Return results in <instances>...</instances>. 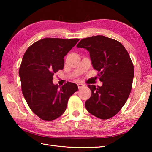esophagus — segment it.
I'll use <instances>...</instances> for the list:
<instances>
[{"instance_id":"1","label":"esophagus","mask_w":152,"mask_h":152,"mask_svg":"<svg viewBox=\"0 0 152 152\" xmlns=\"http://www.w3.org/2000/svg\"><path fill=\"white\" fill-rule=\"evenodd\" d=\"M84 86H85V85L82 84V83H78V87L79 89H81V88H83V87Z\"/></svg>"}]
</instances>
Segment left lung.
<instances>
[{
	"mask_svg": "<svg viewBox=\"0 0 152 152\" xmlns=\"http://www.w3.org/2000/svg\"><path fill=\"white\" fill-rule=\"evenodd\" d=\"M77 48L88 50L93 67L101 87L88 85L91 96L86 108L90 114L101 119L114 117L125 104L130 95L134 77V66L125 47L112 38L102 35L83 38Z\"/></svg>",
	"mask_w": 152,
	"mask_h": 152,
	"instance_id": "left-lung-1",
	"label": "left lung"
}]
</instances>
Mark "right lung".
Returning a JSON list of instances; mask_svg holds the SVG:
<instances>
[{"instance_id":"right-lung-1","label":"right lung","mask_w":152,"mask_h":152,"mask_svg":"<svg viewBox=\"0 0 152 152\" xmlns=\"http://www.w3.org/2000/svg\"><path fill=\"white\" fill-rule=\"evenodd\" d=\"M78 41L46 38L28 47L23 57L19 69L23 95L31 110L43 120L60 117L70 96L78 91L76 83L68 82L59 88L52 80L63 69L64 57Z\"/></svg>"}]
</instances>
